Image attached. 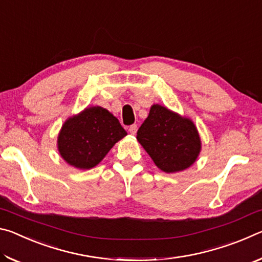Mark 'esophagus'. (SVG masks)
Here are the masks:
<instances>
[{"mask_svg":"<svg viewBox=\"0 0 262 262\" xmlns=\"http://www.w3.org/2000/svg\"><path fill=\"white\" fill-rule=\"evenodd\" d=\"M128 132H129L132 135H135L136 132H137V125H135V123H134V125H130V126H129V129H128Z\"/></svg>","mask_w":262,"mask_h":262,"instance_id":"obj_1","label":"esophagus"}]
</instances>
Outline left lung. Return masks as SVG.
I'll return each mask as SVG.
<instances>
[{
	"mask_svg": "<svg viewBox=\"0 0 262 262\" xmlns=\"http://www.w3.org/2000/svg\"><path fill=\"white\" fill-rule=\"evenodd\" d=\"M136 139L155 164L166 173L189 167L201 149L194 123L161 105L151 106L148 118L137 130Z\"/></svg>",
	"mask_w": 262,
	"mask_h": 262,
	"instance_id": "left-lung-1",
	"label": "left lung"
}]
</instances>
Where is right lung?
I'll return each instance as SVG.
<instances>
[{
  "label": "right lung",
  "instance_id": "obj_1",
  "mask_svg": "<svg viewBox=\"0 0 262 262\" xmlns=\"http://www.w3.org/2000/svg\"><path fill=\"white\" fill-rule=\"evenodd\" d=\"M126 135L127 132L114 115L107 110L95 106L64 122L57 144L66 162L88 170L96 166Z\"/></svg>",
  "mask_w": 262,
  "mask_h": 262
}]
</instances>
